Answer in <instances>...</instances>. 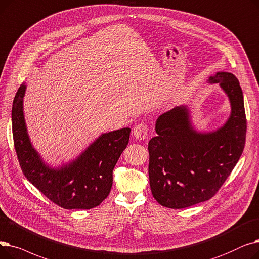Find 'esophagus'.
<instances>
[{
    "label": "esophagus",
    "instance_id": "34e87169",
    "mask_svg": "<svg viewBox=\"0 0 259 259\" xmlns=\"http://www.w3.org/2000/svg\"><path fill=\"white\" fill-rule=\"evenodd\" d=\"M147 132H149V126H147L146 123L141 122L134 127V136L139 140H143L146 138Z\"/></svg>",
    "mask_w": 259,
    "mask_h": 259
}]
</instances>
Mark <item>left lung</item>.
Listing matches in <instances>:
<instances>
[{
    "label": "left lung",
    "instance_id": "8db88e82",
    "mask_svg": "<svg viewBox=\"0 0 259 259\" xmlns=\"http://www.w3.org/2000/svg\"><path fill=\"white\" fill-rule=\"evenodd\" d=\"M208 81L219 83L231 102V117L223 127L196 133L184 106L157 119V136L149 142V175L152 194L162 206L184 208L211 199L243 152L247 119L239 81L225 71Z\"/></svg>",
    "mask_w": 259,
    "mask_h": 259
}]
</instances>
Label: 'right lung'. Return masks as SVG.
Here are the masks:
<instances>
[{"label": "right lung", "instance_id": "obj_1", "mask_svg": "<svg viewBox=\"0 0 259 259\" xmlns=\"http://www.w3.org/2000/svg\"><path fill=\"white\" fill-rule=\"evenodd\" d=\"M26 86L21 84L12 103V136L21 169L45 197L67 210L99 205L113 186V169L126 149L131 128L103 134L69 165L52 169L33 150L23 115V97Z\"/></svg>", "mask_w": 259, "mask_h": 259}]
</instances>
